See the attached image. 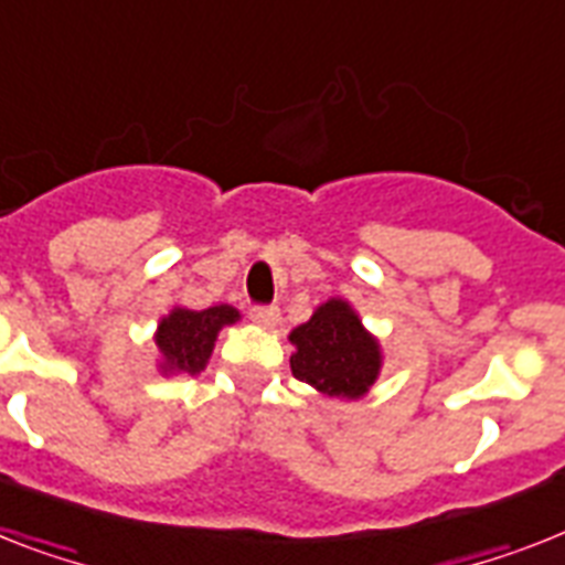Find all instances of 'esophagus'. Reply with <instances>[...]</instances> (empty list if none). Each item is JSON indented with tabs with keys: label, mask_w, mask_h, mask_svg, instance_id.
<instances>
[{
	"label": "esophagus",
	"mask_w": 565,
	"mask_h": 565,
	"mask_svg": "<svg viewBox=\"0 0 565 565\" xmlns=\"http://www.w3.org/2000/svg\"><path fill=\"white\" fill-rule=\"evenodd\" d=\"M249 316H252V322L264 324V328H273L281 313H278V307H273V305H255L249 310Z\"/></svg>",
	"instance_id": "obj_1"
}]
</instances>
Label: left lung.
Segmentation results:
<instances>
[{
	"instance_id": "8db88e82",
	"label": "left lung",
	"mask_w": 565,
	"mask_h": 565,
	"mask_svg": "<svg viewBox=\"0 0 565 565\" xmlns=\"http://www.w3.org/2000/svg\"><path fill=\"white\" fill-rule=\"evenodd\" d=\"M292 377L328 397H360L377 380V342L362 330L345 301H328L290 333Z\"/></svg>"
}]
</instances>
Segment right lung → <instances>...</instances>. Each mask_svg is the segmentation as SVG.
<instances>
[{"mask_svg": "<svg viewBox=\"0 0 565 565\" xmlns=\"http://www.w3.org/2000/svg\"><path fill=\"white\" fill-rule=\"evenodd\" d=\"M232 322H237V310L228 305L209 307V310L177 307L168 319H162L156 337V345L162 351V369L182 371V374L203 371L220 328Z\"/></svg>", "mask_w": 565, "mask_h": 565, "instance_id": "add662e5", "label": "right lung"}]
</instances>
